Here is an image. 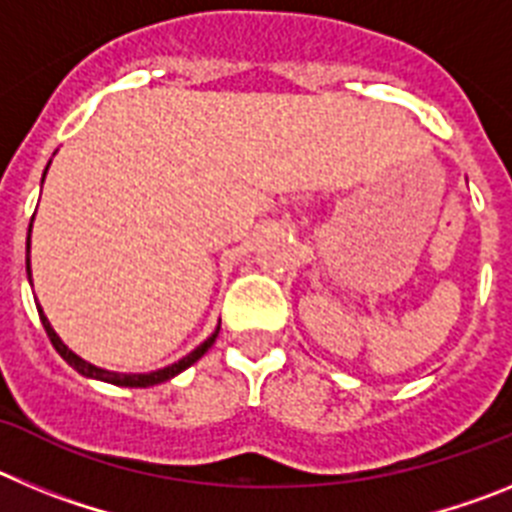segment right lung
I'll return each mask as SVG.
<instances>
[{
  "label": "right lung",
  "instance_id": "obj_1",
  "mask_svg": "<svg viewBox=\"0 0 512 512\" xmlns=\"http://www.w3.org/2000/svg\"><path fill=\"white\" fill-rule=\"evenodd\" d=\"M45 171H48V169H45ZM27 253H30V235H27ZM25 261H27V277H30V259H25ZM38 315H40V323H43L45 333H48V338H51L53 348H56L58 354H61V359L66 361V364L74 366L76 372L84 374V377L102 379V382L120 384V387H153V384H161V382H166V379L176 377V374L184 372L187 366H192L194 361L202 359V356H205L207 348H210L212 343H215L217 333H220V328H217L215 333H212V336L207 338L205 343H202V346H197V348H194V351H192V354L184 356V359H182V361H176V364L166 366V369H158V372H151V374H117V372H107V369H99V366H94V364H89V361L79 359V356H76L74 351H69V348L63 346V341L56 336V330L51 328V323H48V318H45V315H43V310H40V305H38Z\"/></svg>",
  "mask_w": 512,
  "mask_h": 512
}]
</instances>
